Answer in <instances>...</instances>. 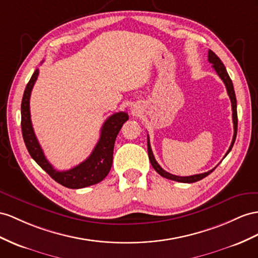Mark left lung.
<instances>
[{
	"label": "left lung",
	"instance_id": "8db88e82",
	"mask_svg": "<svg viewBox=\"0 0 258 258\" xmlns=\"http://www.w3.org/2000/svg\"><path fill=\"white\" fill-rule=\"evenodd\" d=\"M208 61L209 63L213 64V68L214 70L216 71V73L218 74V76H219L221 79L223 84L226 85V88H227V91H228V95L230 97V100H231V105H232V120H233V128H234V134H233V138H232V143H231L230 147L227 151L226 156L230 153L231 149H232L233 147V144L235 142V138H236V133H237V112H236V98H235V92H234V88H233V84H232V81H231V78L228 74V72L226 70V66L223 65V63L221 62V60L219 57H218L213 51L209 50L208 51ZM147 148H148V156H149V160H150V163L151 166H153V168L157 171L158 173H159L161 176L166 177V179H169V180H172V181H176V182H182V183H194V182H197L200 181L202 179H204V177H206L208 174H210L213 171L215 170V168L213 170L208 171V172H204V173H201V174H195V175H189V176H179V175H174V174H171L169 172H167V171H164L160 166L159 163H158L155 159L154 157V154H153V150H151V147H150V143H149V137L147 140ZM224 156V157H226ZM223 157V158H224Z\"/></svg>",
	"mask_w": 258,
	"mask_h": 258
}]
</instances>
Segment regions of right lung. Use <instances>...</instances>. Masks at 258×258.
<instances>
[{"label": "right lung", "instance_id": "right-lung-1", "mask_svg": "<svg viewBox=\"0 0 258 258\" xmlns=\"http://www.w3.org/2000/svg\"><path fill=\"white\" fill-rule=\"evenodd\" d=\"M38 75L39 70L37 69L26 86L22 100V133L28 153L52 179L65 187L83 188L101 182L110 172L115 138L122 125L128 120V114L126 112H117L109 116L102 125L96 147L87 159L68 171H57L45 158L31 124L29 100Z\"/></svg>", "mask_w": 258, "mask_h": 258}]
</instances>
